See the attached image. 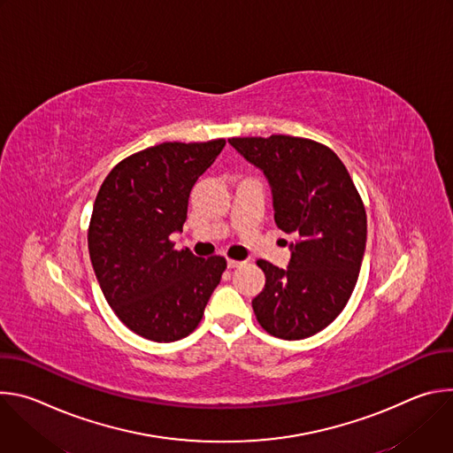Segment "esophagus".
Instances as JSON below:
<instances>
[{"mask_svg": "<svg viewBox=\"0 0 453 453\" xmlns=\"http://www.w3.org/2000/svg\"><path fill=\"white\" fill-rule=\"evenodd\" d=\"M243 262H238V260H227V267L229 269H236V267H240Z\"/></svg>", "mask_w": 453, "mask_h": 453, "instance_id": "1", "label": "esophagus"}]
</instances>
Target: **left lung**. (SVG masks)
Masks as SVG:
<instances>
[{"label": "left lung", "instance_id": "obj_1", "mask_svg": "<svg viewBox=\"0 0 453 453\" xmlns=\"http://www.w3.org/2000/svg\"><path fill=\"white\" fill-rule=\"evenodd\" d=\"M227 142L264 172L274 220L294 236L287 269L257 260L265 288L252 299L256 319L278 339L311 337L337 319L357 285L367 236L362 199L344 163L317 142L281 134Z\"/></svg>", "mask_w": 453, "mask_h": 453}]
</instances>
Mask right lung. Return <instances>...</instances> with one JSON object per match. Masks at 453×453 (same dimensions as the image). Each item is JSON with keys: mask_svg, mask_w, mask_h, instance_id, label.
<instances>
[{"mask_svg": "<svg viewBox=\"0 0 453 453\" xmlns=\"http://www.w3.org/2000/svg\"><path fill=\"white\" fill-rule=\"evenodd\" d=\"M226 140L161 143L118 163L100 186L88 245L100 288L123 325L154 342L199 326L226 257L175 250L193 184Z\"/></svg>", "mask_w": 453, "mask_h": 453, "instance_id": "add662e5", "label": "right lung"}]
</instances>
